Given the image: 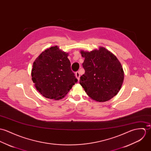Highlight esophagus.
<instances>
[{
	"instance_id": "obj_1",
	"label": "esophagus",
	"mask_w": 151,
	"mask_h": 151,
	"mask_svg": "<svg viewBox=\"0 0 151 151\" xmlns=\"http://www.w3.org/2000/svg\"><path fill=\"white\" fill-rule=\"evenodd\" d=\"M75 76L76 77V78L78 79V81H79V79H80V73L79 72H76V73H75Z\"/></svg>"
}]
</instances>
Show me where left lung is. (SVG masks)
Listing matches in <instances>:
<instances>
[{
  "label": "left lung",
  "instance_id": "left-lung-1",
  "mask_svg": "<svg viewBox=\"0 0 151 151\" xmlns=\"http://www.w3.org/2000/svg\"><path fill=\"white\" fill-rule=\"evenodd\" d=\"M81 53L84 58L85 72L79 83L88 97L105 102L115 96L124 80V71L116 57L103 47Z\"/></svg>",
  "mask_w": 151,
  "mask_h": 151
}]
</instances>
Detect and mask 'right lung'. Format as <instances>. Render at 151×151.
<instances>
[{
    "instance_id": "1",
    "label": "right lung",
    "mask_w": 151,
    "mask_h": 151,
    "mask_svg": "<svg viewBox=\"0 0 151 151\" xmlns=\"http://www.w3.org/2000/svg\"><path fill=\"white\" fill-rule=\"evenodd\" d=\"M68 55V53L56 46L43 51L35 61L32 80L36 90L45 97L61 99L78 82Z\"/></svg>"
}]
</instances>
